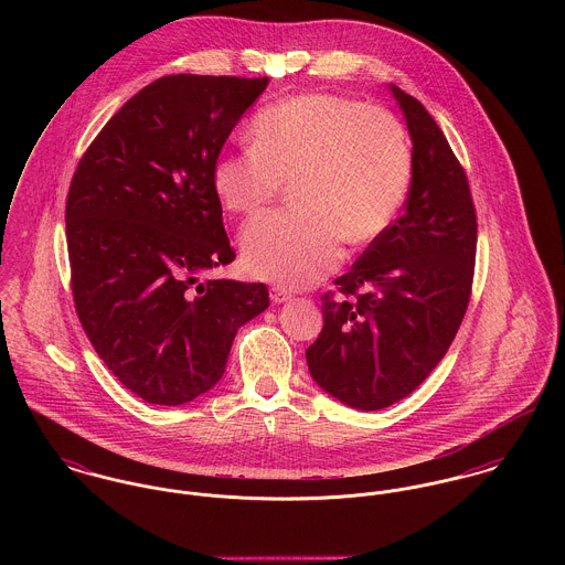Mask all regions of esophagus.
I'll return each mask as SVG.
<instances>
[{"label": "esophagus", "mask_w": 565, "mask_h": 565, "mask_svg": "<svg viewBox=\"0 0 565 565\" xmlns=\"http://www.w3.org/2000/svg\"><path fill=\"white\" fill-rule=\"evenodd\" d=\"M269 298H271V302L280 305V302H287V300L291 298V294H289L287 289H282V287H278V285H274V287L269 289Z\"/></svg>", "instance_id": "1"}]
</instances>
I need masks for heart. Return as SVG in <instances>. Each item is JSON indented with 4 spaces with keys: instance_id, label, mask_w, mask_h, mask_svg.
Instances as JSON below:
<instances>
[{
    "instance_id": "heart-1",
    "label": "heart",
    "mask_w": 565,
    "mask_h": 565,
    "mask_svg": "<svg viewBox=\"0 0 565 565\" xmlns=\"http://www.w3.org/2000/svg\"><path fill=\"white\" fill-rule=\"evenodd\" d=\"M252 150L222 154L213 191L228 213L252 217L291 182L294 211L269 213L243 233L245 269L307 287L337 267L343 237L376 242L398 217L413 180L403 124L381 106L334 93H300L258 110Z\"/></svg>"
}]
</instances>
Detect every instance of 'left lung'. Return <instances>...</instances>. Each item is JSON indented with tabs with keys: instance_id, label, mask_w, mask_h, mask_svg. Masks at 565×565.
I'll return each instance as SVG.
<instances>
[{
	"instance_id": "8db88e82",
	"label": "left lung",
	"mask_w": 565,
	"mask_h": 565,
	"mask_svg": "<svg viewBox=\"0 0 565 565\" xmlns=\"http://www.w3.org/2000/svg\"><path fill=\"white\" fill-rule=\"evenodd\" d=\"M413 141L404 213L322 296L307 350L316 383L352 408L413 394L448 352L472 296L477 211L466 169L413 95L394 86Z\"/></svg>"
}]
</instances>
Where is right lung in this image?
<instances>
[{"label": "right lung", "instance_id": "obj_1", "mask_svg": "<svg viewBox=\"0 0 565 565\" xmlns=\"http://www.w3.org/2000/svg\"><path fill=\"white\" fill-rule=\"evenodd\" d=\"M267 78L164 76L130 97L82 154L65 222L82 328L146 403H191L224 376L263 282L206 280L235 260L211 171Z\"/></svg>", "mask_w": 565, "mask_h": 565}]
</instances>
